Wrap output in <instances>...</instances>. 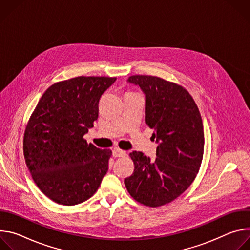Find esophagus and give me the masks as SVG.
<instances>
[{"label":"esophagus","instance_id":"1","mask_svg":"<svg viewBox=\"0 0 250 250\" xmlns=\"http://www.w3.org/2000/svg\"><path fill=\"white\" fill-rule=\"evenodd\" d=\"M126 155V151H125V150H122V149H120V148H115L114 150H113V156L114 157H124V156H125Z\"/></svg>","mask_w":250,"mask_h":250}]
</instances>
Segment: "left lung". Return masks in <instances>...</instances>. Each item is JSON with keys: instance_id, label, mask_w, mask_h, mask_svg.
Masks as SVG:
<instances>
[{"instance_id": "1", "label": "left lung", "mask_w": 250, "mask_h": 250, "mask_svg": "<svg viewBox=\"0 0 250 250\" xmlns=\"http://www.w3.org/2000/svg\"><path fill=\"white\" fill-rule=\"evenodd\" d=\"M127 82L146 95V124L158 146L154 160L139 151L129 153L134 170L125 184L135 201L156 208L179 197L195 180L204 154L203 122L182 86L148 75H133Z\"/></svg>"}]
</instances>
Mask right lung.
I'll list each match as a JSON object with an SVG mask.
<instances>
[{
  "label": "right lung",
  "instance_id": "obj_1",
  "mask_svg": "<svg viewBox=\"0 0 250 250\" xmlns=\"http://www.w3.org/2000/svg\"><path fill=\"white\" fill-rule=\"evenodd\" d=\"M116 77L80 76L51 85L26 125L23 155L32 179L53 202L74 206L91 198L108 172L110 149L83 137L99 116L102 95Z\"/></svg>",
  "mask_w": 250,
  "mask_h": 250
}]
</instances>
